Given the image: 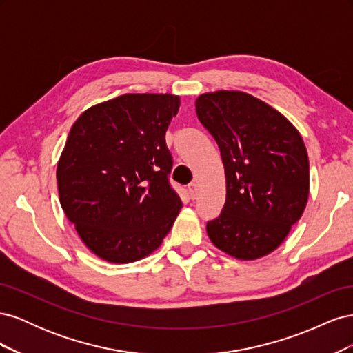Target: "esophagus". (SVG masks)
<instances>
[{
	"label": "esophagus",
	"mask_w": 353,
	"mask_h": 353,
	"mask_svg": "<svg viewBox=\"0 0 353 353\" xmlns=\"http://www.w3.org/2000/svg\"><path fill=\"white\" fill-rule=\"evenodd\" d=\"M188 193H190L191 199H196L197 197V184L194 183V181L188 185Z\"/></svg>",
	"instance_id": "esophagus-1"
}]
</instances>
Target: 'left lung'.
Segmentation results:
<instances>
[{
	"label": "left lung",
	"mask_w": 353,
	"mask_h": 353,
	"mask_svg": "<svg viewBox=\"0 0 353 353\" xmlns=\"http://www.w3.org/2000/svg\"><path fill=\"white\" fill-rule=\"evenodd\" d=\"M196 112L218 143L227 181L225 205L206 225L210 241L240 261L270 254L307 203L309 160L301 134L243 91L201 94Z\"/></svg>",
	"instance_id": "1"
}]
</instances>
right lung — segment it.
<instances>
[{"label":"right lung","mask_w":353,"mask_h":353,"mask_svg":"<svg viewBox=\"0 0 353 353\" xmlns=\"http://www.w3.org/2000/svg\"><path fill=\"white\" fill-rule=\"evenodd\" d=\"M179 104L172 94H123L73 123L57 163L60 205L100 259L140 261L172 228L183 201L168 181L165 134Z\"/></svg>","instance_id":"1"}]
</instances>
